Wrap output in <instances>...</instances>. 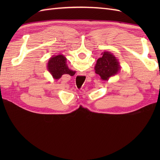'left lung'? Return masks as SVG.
I'll return each mask as SVG.
<instances>
[{"label":"left lung","instance_id":"obj_1","mask_svg":"<svg viewBox=\"0 0 160 160\" xmlns=\"http://www.w3.org/2000/svg\"><path fill=\"white\" fill-rule=\"evenodd\" d=\"M102 55V56L97 60L95 70L102 79L107 80L111 76L118 73L120 69V63L113 54L109 52H104Z\"/></svg>","mask_w":160,"mask_h":160}]
</instances>
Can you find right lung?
<instances>
[{"label": "right lung", "instance_id": "obj_1", "mask_svg": "<svg viewBox=\"0 0 160 160\" xmlns=\"http://www.w3.org/2000/svg\"><path fill=\"white\" fill-rule=\"evenodd\" d=\"M47 67L55 79H59L63 74L73 76L75 73V71L70 70L67 66L66 58L62 55L53 56L52 58H50Z\"/></svg>", "mask_w": 160, "mask_h": 160}]
</instances>
